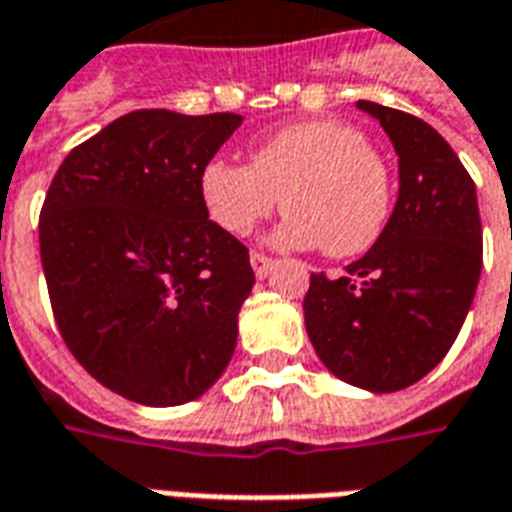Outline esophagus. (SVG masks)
<instances>
[{
	"mask_svg": "<svg viewBox=\"0 0 512 512\" xmlns=\"http://www.w3.org/2000/svg\"><path fill=\"white\" fill-rule=\"evenodd\" d=\"M249 263H252V268H255V276L257 279H263V276H268V271L274 268V260L266 255H260V252H252V257H249Z\"/></svg>",
	"mask_w": 512,
	"mask_h": 512,
	"instance_id": "esophagus-1",
	"label": "esophagus"
}]
</instances>
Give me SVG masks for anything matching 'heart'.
I'll return each mask as SVG.
<instances>
[{
    "mask_svg": "<svg viewBox=\"0 0 512 512\" xmlns=\"http://www.w3.org/2000/svg\"><path fill=\"white\" fill-rule=\"evenodd\" d=\"M200 198L222 230L249 236L282 203L274 244L355 257L372 249L391 214V173L361 132L342 121H301L257 143L249 165L211 160Z\"/></svg>",
    "mask_w": 512,
    "mask_h": 512,
    "instance_id": "1",
    "label": "heart"
}]
</instances>
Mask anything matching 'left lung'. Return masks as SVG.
I'll return each instance as SVG.
<instances>
[{
    "mask_svg": "<svg viewBox=\"0 0 512 512\" xmlns=\"http://www.w3.org/2000/svg\"><path fill=\"white\" fill-rule=\"evenodd\" d=\"M399 154V198L374 246L339 279L312 274L306 333L325 369L393 393L437 366L456 342L483 268L475 181L431 124L358 100Z\"/></svg>",
    "mask_w": 512,
    "mask_h": 512,
    "instance_id": "1",
    "label": "left lung"
}]
</instances>
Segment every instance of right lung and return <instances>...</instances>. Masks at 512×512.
Here are the masks:
<instances>
[{
	"label": "right lung",
	"instance_id": "obj_1",
	"mask_svg": "<svg viewBox=\"0 0 512 512\" xmlns=\"http://www.w3.org/2000/svg\"><path fill=\"white\" fill-rule=\"evenodd\" d=\"M238 113L151 108L111 121L56 170L40 260L56 325L94 380L146 407L192 401L233 358L249 249L208 219L200 170Z\"/></svg>",
	"mask_w": 512,
	"mask_h": 512
}]
</instances>
